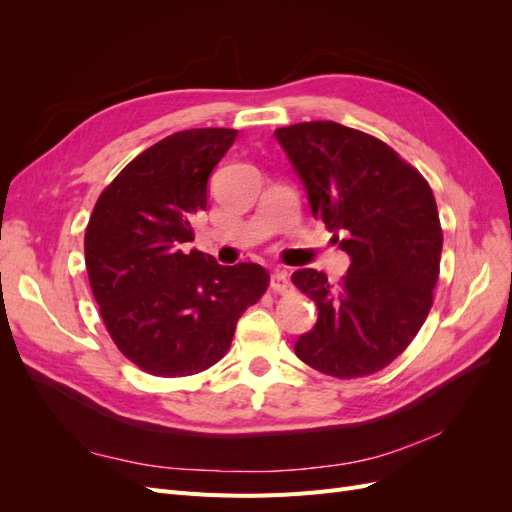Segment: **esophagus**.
I'll use <instances>...</instances> for the list:
<instances>
[{
  "mask_svg": "<svg viewBox=\"0 0 512 512\" xmlns=\"http://www.w3.org/2000/svg\"><path fill=\"white\" fill-rule=\"evenodd\" d=\"M271 288H273L275 292H280V294L288 292V290L292 288L288 273H286V271H275V273L271 275Z\"/></svg>",
  "mask_w": 512,
  "mask_h": 512,
  "instance_id": "obj_1",
  "label": "esophagus"
}]
</instances>
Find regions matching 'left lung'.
I'll list each match as a JSON object with an SVG mask.
<instances>
[{
	"instance_id": "8db88e82",
	"label": "left lung",
	"mask_w": 512,
	"mask_h": 512,
	"mask_svg": "<svg viewBox=\"0 0 512 512\" xmlns=\"http://www.w3.org/2000/svg\"><path fill=\"white\" fill-rule=\"evenodd\" d=\"M316 220L350 256L337 286L299 269L292 282L316 303L318 320L294 352L335 378H359L408 348L431 309L440 273L436 198L418 170L378 138L335 121L275 130Z\"/></svg>"
}]
</instances>
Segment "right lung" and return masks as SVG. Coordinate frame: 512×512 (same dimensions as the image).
Listing matches in <instances>:
<instances>
[{
  "mask_svg": "<svg viewBox=\"0 0 512 512\" xmlns=\"http://www.w3.org/2000/svg\"><path fill=\"white\" fill-rule=\"evenodd\" d=\"M237 130H183L134 158L85 230L91 292L117 348L147 374L192 376L228 352L237 320L267 290L254 262L224 267L190 250L194 215Z\"/></svg>",
  "mask_w": 512,
  "mask_h": 512,
  "instance_id": "right-lung-1",
  "label": "right lung"
}]
</instances>
